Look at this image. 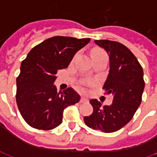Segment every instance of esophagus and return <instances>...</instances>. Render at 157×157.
Returning <instances> with one entry per match:
<instances>
[{
    "mask_svg": "<svg viewBox=\"0 0 157 157\" xmlns=\"http://www.w3.org/2000/svg\"><path fill=\"white\" fill-rule=\"evenodd\" d=\"M88 102V99L86 98V97H83L82 96V98H81V102Z\"/></svg>",
    "mask_w": 157,
    "mask_h": 157,
    "instance_id": "34e87169",
    "label": "esophagus"
}]
</instances>
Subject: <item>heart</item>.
Wrapping results in <instances>:
<instances>
[{
	"label": "heart",
	"instance_id": "heart-1",
	"mask_svg": "<svg viewBox=\"0 0 157 157\" xmlns=\"http://www.w3.org/2000/svg\"><path fill=\"white\" fill-rule=\"evenodd\" d=\"M94 53H99V54H104V55H106L104 52L102 51V50H100V49H94L93 52H92V54H94Z\"/></svg>",
	"mask_w": 157,
	"mask_h": 157
}]
</instances>
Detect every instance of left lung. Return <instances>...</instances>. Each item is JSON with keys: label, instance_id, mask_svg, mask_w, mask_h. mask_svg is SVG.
Here are the masks:
<instances>
[{"label": "left lung", "instance_id": "1", "mask_svg": "<svg viewBox=\"0 0 157 157\" xmlns=\"http://www.w3.org/2000/svg\"><path fill=\"white\" fill-rule=\"evenodd\" d=\"M94 42L109 56V74L102 88L113 99L111 105L104 107L97 99L90 100L93 113L84 117V122L92 129L113 133L127 124L140 105L144 72L138 59L124 44L110 40Z\"/></svg>", "mask_w": 157, "mask_h": 157}]
</instances>
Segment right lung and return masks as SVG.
Masks as SVG:
<instances>
[{
  "instance_id": "obj_1",
  "label": "right lung",
  "mask_w": 157,
  "mask_h": 157,
  "mask_svg": "<svg viewBox=\"0 0 157 157\" xmlns=\"http://www.w3.org/2000/svg\"><path fill=\"white\" fill-rule=\"evenodd\" d=\"M90 40L52 37L33 48L22 62L16 100L21 115L31 127L55 128L62 123L64 109L80 101V95L71 87L58 93L54 82L59 70L67 68L75 53Z\"/></svg>"
}]
</instances>
